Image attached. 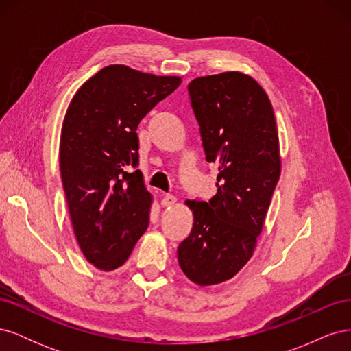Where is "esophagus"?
<instances>
[{"instance_id": "obj_1", "label": "esophagus", "mask_w": 351, "mask_h": 351, "mask_svg": "<svg viewBox=\"0 0 351 351\" xmlns=\"http://www.w3.org/2000/svg\"><path fill=\"white\" fill-rule=\"evenodd\" d=\"M177 202V197L174 195H165L161 200V205L162 206H173Z\"/></svg>"}]
</instances>
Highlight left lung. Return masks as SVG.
<instances>
[{"label": "left lung", "instance_id": "1", "mask_svg": "<svg viewBox=\"0 0 351 351\" xmlns=\"http://www.w3.org/2000/svg\"><path fill=\"white\" fill-rule=\"evenodd\" d=\"M189 97L217 195L187 202L193 228L177 249L180 268L199 285L227 281L247 263L281 173L277 123L259 83L237 71L197 77Z\"/></svg>", "mask_w": 351, "mask_h": 351}]
</instances>
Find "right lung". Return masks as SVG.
Here are the masks:
<instances>
[{
  "label": "right lung",
  "instance_id": "right-lung-1",
  "mask_svg": "<svg viewBox=\"0 0 351 351\" xmlns=\"http://www.w3.org/2000/svg\"><path fill=\"white\" fill-rule=\"evenodd\" d=\"M182 83L108 66L82 84L64 117L60 171L74 234L90 263L112 271L149 224L151 193L139 165L137 125Z\"/></svg>",
  "mask_w": 351,
  "mask_h": 351
}]
</instances>
